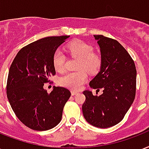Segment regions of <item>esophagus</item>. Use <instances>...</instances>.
<instances>
[{"label": "esophagus", "instance_id": "34e87169", "mask_svg": "<svg viewBox=\"0 0 149 149\" xmlns=\"http://www.w3.org/2000/svg\"><path fill=\"white\" fill-rule=\"evenodd\" d=\"M77 94H78V93H77V91H71V95H72V96H74V95H77Z\"/></svg>", "mask_w": 149, "mask_h": 149}]
</instances>
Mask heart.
<instances>
[{"mask_svg":"<svg viewBox=\"0 0 149 149\" xmlns=\"http://www.w3.org/2000/svg\"><path fill=\"white\" fill-rule=\"evenodd\" d=\"M68 52L71 55L79 59L77 70L79 71L66 72L58 79L62 86L72 90H79L87 81L86 72L91 74L97 72L100 69L101 60L97 55L93 54V47L83 41H75L69 44ZM53 65L57 71H62L64 69L65 56L62 52L58 50L53 55Z\"/></svg>","mask_w":149,"mask_h":149,"instance_id":"obj_1","label":"heart"}]
</instances>
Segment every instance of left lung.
<instances>
[{
  "instance_id": "8db88e82",
  "label": "left lung",
  "mask_w": 149,
  "mask_h": 149,
  "mask_svg": "<svg viewBox=\"0 0 149 149\" xmlns=\"http://www.w3.org/2000/svg\"><path fill=\"white\" fill-rule=\"evenodd\" d=\"M94 37L100 48L101 66L90 87L103 88V93L95 96L89 90L83 92L86 97L83 114L94 127L109 128L123 119L134 102L137 71L130 55L117 40L102 35Z\"/></svg>"
}]
</instances>
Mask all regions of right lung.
I'll return each mask as SVG.
<instances>
[{
	"label": "right lung",
	"mask_w": 149,
	"mask_h": 149,
	"mask_svg": "<svg viewBox=\"0 0 149 149\" xmlns=\"http://www.w3.org/2000/svg\"><path fill=\"white\" fill-rule=\"evenodd\" d=\"M70 36L48 37L22 47L9 69L7 97L12 110L23 124L33 130H47L62 120L65 104L71 96L68 89L44 88L55 74L53 55Z\"/></svg>",
	"instance_id": "right-lung-1"
}]
</instances>
